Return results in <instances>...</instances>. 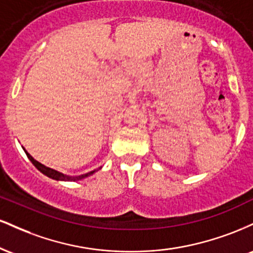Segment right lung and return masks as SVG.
<instances>
[{"label":"right lung","instance_id":"obj_1","mask_svg":"<svg viewBox=\"0 0 253 253\" xmlns=\"http://www.w3.org/2000/svg\"><path fill=\"white\" fill-rule=\"evenodd\" d=\"M25 152H26V155H27L28 159H30L32 163H33L34 167H36L37 169L40 171V172H42L43 175L51 177V178L57 179V181H78V179H83V178H85V177L92 175V173L96 171V170L90 171V172H88V173H84V175H80V176H66V175H64V173H60L56 170L50 169V168H47V167H45V165L40 164L39 162H37L36 159H34L33 157H32L30 153L27 152V151H25Z\"/></svg>","mask_w":253,"mask_h":253}]
</instances>
